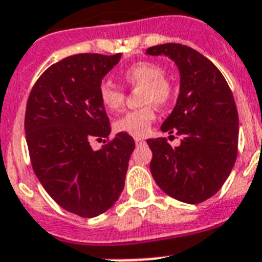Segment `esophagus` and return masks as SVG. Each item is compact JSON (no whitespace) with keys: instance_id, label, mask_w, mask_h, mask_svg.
<instances>
[{"instance_id":"1","label":"esophagus","mask_w":262,"mask_h":262,"mask_svg":"<svg viewBox=\"0 0 262 262\" xmlns=\"http://www.w3.org/2000/svg\"><path fill=\"white\" fill-rule=\"evenodd\" d=\"M134 142H136L137 145H140V144H144L145 140H144V138H141V137H134Z\"/></svg>"}]
</instances>
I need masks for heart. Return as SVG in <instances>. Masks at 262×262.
<instances>
[{
    "mask_svg": "<svg viewBox=\"0 0 262 262\" xmlns=\"http://www.w3.org/2000/svg\"><path fill=\"white\" fill-rule=\"evenodd\" d=\"M162 68L153 62H137L121 72V79L130 87L141 88L140 103L144 106L134 109L117 118L113 124L116 132L141 137L149 132L156 120V107L166 106L174 97L175 87ZM100 103L109 112H117L125 101V92L111 80H103L97 90Z\"/></svg>",
    "mask_w": 262,
    "mask_h": 262,
    "instance_id": "b5f03b06",
    "label": "heart"
}]
</instances>
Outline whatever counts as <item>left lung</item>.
<instances>
[{"label": "left lung", "instance_id": "8db88e82", "mask_svg": "<svg viewBox=\"0 0 262 262\" xmlns=\"http://www.w3.org/2000/svg\"><path fill=\"white\" fill-rule=\"evenodd\" d=\"M166 55L178 66L181 92L162 132L175 133L181 145L167 138H150V171L163 192L185 203L198 204L213 196L236 162L238 115L228 83L210 59L179 43L146 50ZM174 137V136H170ZM169 137V138H170Z\"/></svg>", "mask_w": 262, "mask_h": 262}]
</instances>
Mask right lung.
Listing matches in <instances>:
<instances>
[{
	"label": "right lung",
	"mask_w": 262,
	"mask_h": 262,
	"mask_svg": "<svg viewBox=\"0 0 262 262\" xmlns=\"http://www.w3.org/2000/svg\"><path fill=\"white\" fill-rule=\"evenodd\" d=\"M120 58L62 59L40 75L26 104L25 133L36 178L59 206L81 217H95L117 202L136 146L122 132L109 140L111 124L97 95ZM103 138L108 144L95 152L89 142Z\"/></svg>",
	"instance_id": "right-lung-1"
}]
</instances>
